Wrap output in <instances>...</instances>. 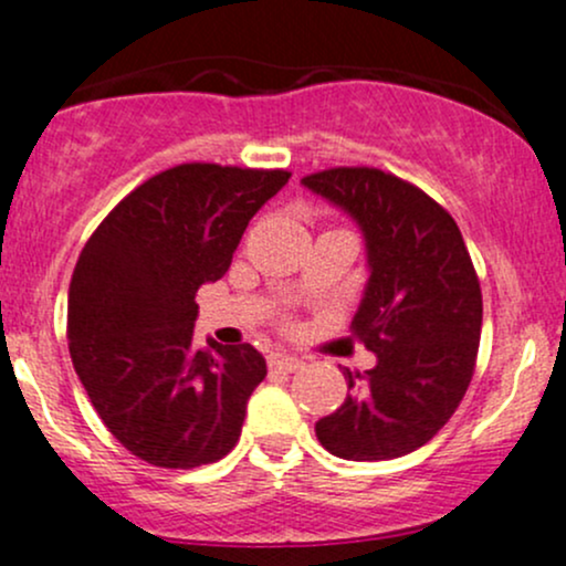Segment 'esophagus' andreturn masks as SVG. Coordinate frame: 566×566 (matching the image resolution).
<instances>
[{"label": "esophagus", "instance_id": "1", "mask_svg": "<svg viewBox=\"0 0 566 566\" xmlns=\"http://www.w3.org/2000/svg\"><path fill=\"white\" fill-rule=\"evenodd\" d=\"M269 368L271 370H282V374H295V370L303 368V363L293 354L287 352H271L269 354Z\"/></svg>", "mask_w": 566, "mask_h": 566}]
</instances>
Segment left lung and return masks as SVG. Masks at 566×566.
Masks as SVG:
<instances>
[{
  "mask_svg": "<svg viewBox=\"0 0 566 566\" xmlns=\"http://www.w3.org/2000/svg\"><path fill=\"white\" fill-rule=\"evenodd\" d=\"M303 185L344 207L368 241L370 279L352 335L376 368L344 370L352 395L316 421L327 451L352 462L424 446L454 416L475 374L481 282L454 217L424 190L374 166H335Z\"/></svg>",
  "mask_w": 566,
  "mask_h": 566,
  "instance_id": "left-lung-1",
  "label": "left lung"
}]
</instances>
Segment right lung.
<instances>
[{
    "instance_id": "obj_1",
    "label": "right lung",
    "mask_w": 566,
    "mask_h": 566,
    "mask_svg": "<svg viewBox=\"0 0 566 566\" xmlns=\"http://www.w3.org/2000/svg\"><path fill=\"white\" fill-rule=\"evenodd\" d=\"M287 169L179 164L98 222L74 265L72 365L107 430L155 468L192 470L239 443L265 378L254 346H196V293L231 265L250 220Z\"/></svg>"
}]
</instances>
